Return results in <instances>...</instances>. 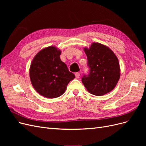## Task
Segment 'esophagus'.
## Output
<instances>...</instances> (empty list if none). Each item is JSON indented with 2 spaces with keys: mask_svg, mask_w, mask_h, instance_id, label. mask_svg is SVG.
<instances>
[{
  "mask_svg": "<svg viewBox=\"0 0 146 146\" xmlns=\"http://www.w3.org/2000/svg\"><path fill=\"white\" fill-rule=\"evenodd\" d=\"M80 73H79V72H77V73H76V74H75V76H76V78H78L79 77H80Z\"/></svg>",
  "mask_w": 146,
  "mask_h": 146,
  "instance_id": "obj_1",
  "label": "esophagus"
}]
</instances>
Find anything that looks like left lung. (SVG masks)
Wrapping results in <instances>:
<instances>
[{
    "label": "left lung",
    "instance_id": "obj_1",
    "mask_svg": "<svg viewBox=\"0 0 146 146\" xmlns=\"http://www.w3.org/2000/svg\"><path fill=\"white\" fill-rule=\"evenodd\" d=\"M87 56L90 73L83 76L82 83L87 91L97 96L111 92L120 78L121 69L117 56L109 47L92 42L83 48Z\"/></svg>",
    "mask_w": 146,
    "mask_h": 146
}]
</instances>
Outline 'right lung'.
I'll return each instance as SVG.
<instances>
[{
  "instance_id": "1",
  "label": "right lung",
  "mask_w": 146,
  "mask_h": 146,
  "mask_svg": "<svg viewBox=\"0 0 146 146\" xmlns=\"http://www.w3.org/2000/svg\"><path fill=\"white\" fill-rule=\"evenodd\" d=\"M61 50L48 46L39 51L32 61L30 78L34 89L42 96L54 99L65 92L75 75L60 59Z\"/></svg>"
}]
</instances>
